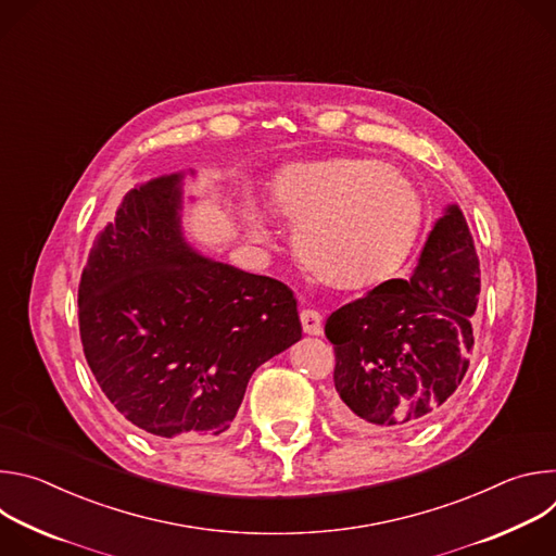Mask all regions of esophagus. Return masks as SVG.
<instances>
[{"label":"esophagus","mask_w":556,"mask_h":556,"mask_svg":"<svg viewBox=\"0 0 556 556\" xmlns=\"http://www.w3.org/2000/svg\"><path fill=\"white\" fill-rule=\"evenodd\" d=\"M301 326H303V332H305V334L319 337V334L324 332L321 314L316 312V309H301Z\"/></svg>","instance_id":"34e87169"}]
</instances>
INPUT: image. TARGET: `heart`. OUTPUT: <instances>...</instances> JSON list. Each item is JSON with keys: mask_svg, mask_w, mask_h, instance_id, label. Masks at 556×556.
I'll return each instance as SVG.
<instances>
[{"mask_svg": "<svg viewBox=\"0 0 556 556\" xmlns=\"http://www.w3.org/2000/svg\"><path fill=\"white\" fill-rule=\"evenodd\" d=\"M270 208L294 224L301 264L337 288H365L409 255L422 224V198L399 169L374 157L296 163L270 182ZM249 235L270 242L266 219L249 211Z\"/></svg>", "mask_w": 556, "mask_h": 556, "instance_id": "heart-1", "label": "heart"}]
</instances>
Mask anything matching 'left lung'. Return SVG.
<instances>
[{
    "label": "left lung",
    "instance_id": "8db88e82",
    "mask_svg": "<svg viewBox=\"0 0 556 556\" xmlns=\"http://www.w3.org/2000/svg\"><path fill=\"white\" fill-rule=\"evenodd\" d=\"M478 296L480 260L451 204L409 279H389L328 316L337 418L367 431L427 422L468 369Z\"/></svg>",
    "mask_w": 556,
    "mask_h": 556
}]
</instances>
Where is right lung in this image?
Instances as JSON below:
<instances>
[{
	"label": "right lung",
	"mask_w": 556,
	"mask_h": 556,
	"mask_svg": "<svg viewBox=\"0 0 556 556\" xmlns=\"http://www.w3.org/2000/svg\"><path fill=\"white\" fill-rule=\"evenodd\" d=\"M182 178H153L123 198L78 283V330L99 387L157 440L224 433L253 371L301 339L286 283L185 242Z\"/></svg>",
	"instance_id": "obj_1"
}]
</instances>
